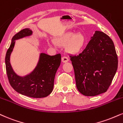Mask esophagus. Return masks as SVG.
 I'll return each mask as SVG.
<instances>
[{
    "label": "esophagus",
    "mask_w": 123,
    "mask_h": 123,
    "mask_svg": "<svg viewBox=\"0 0 123 123\" xmlns=\"http://www.w3.org/2000/svg\"><path fill=\"white\" fill-rule=\"evenodd\" d=\"M61 60H62V62H63V63L67 62L68 61H69V59H68V58L65 57V56L62 57Z\"/></svg>",
    "instance_id": "34e87169"
}]
</instances>
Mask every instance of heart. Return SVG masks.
Wrapping results in <instances>:
<instances>
[{"label":"heart","mask_w":123,"mask_h":123,"mask_svg":"<svg viewBox=\"0 0 123 123\" xmlns=\"http://www.w3.org/2000/svg\"><path fill=\"white\" fill-rule=\"evenodd\" d=\"M54 43L59 46H65L70 54H77L83 49L85 43V37L82 34L69 32L54 39Z\"/></svg>","instance_id":"1"}]
</instances>
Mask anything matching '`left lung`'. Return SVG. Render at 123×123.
<instances>
[{
	"label": "left lung",
	"mask_w": 123,
	"mask_h": 123,
	"mask_svg": "<svg viewBox=\"0 0 123 123\" xmlns=\"http://www.w3.org/2000/svg\"><path fill=\"white\" fill-rule=\"evenodd\" d=\"M69 57L77 88L81 94L94 96L106 92L118 66L115 46L108 35L96 31L82 53Z\"/></svg>",
	"instance_id": "left-lung-1"
}]
</instances>
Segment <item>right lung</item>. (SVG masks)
<instances>
[{
  "label": "right lung",
  "instance_id": "obj_1",
  "mask_svg": "<svg viewBox=\"0 0 123 123\" xmlns=\"http://www.w3.org/2000/svg\"><path fill=\"white\" fill-rule=\"evenodd\" d=\"M32 33V31L27 28L22 30L13 37L6 55V69L10 85L16 92L28 97L43 98L52 92L55 73L61 64V54L51 56L41 53L34 70L25 77L18 76L13 70L10 62V55L14 49L15 40L29 36Z\"/></svg>",
  "mask_w": 123,
  "mask_h": 123
}]
</instances>
